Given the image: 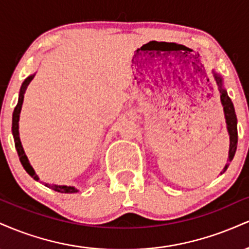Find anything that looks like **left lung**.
Masks as SVG:
<instances>
[{
	"instance_id": "1",
	"label": "left lung",
	"mask_w": 249,
	"mask_h": 249,
	"mask_svg": "<svg viewBox=\"0 0 249 249\" xmlns=\"http://www.w3.org/2000/svg\"><path fill=\"white\" fill-rule=\"evenodd\" d=\"M214 79H215L216 84L219 87L220 91V99H221V104L224 107V113H225V119L226 124H227V130L228 133H230V152H228V161H232L234 158V154H235L236 151V145H238V119H236L235 110H234V105L231 98L227 95V91L225 90L224 87H222V78L220 75L215 73L213 71ZM230 165V164H228ZM228 165H226L224 170L221 171V174L227 170Z\"/></svg>"
}]
</instances>
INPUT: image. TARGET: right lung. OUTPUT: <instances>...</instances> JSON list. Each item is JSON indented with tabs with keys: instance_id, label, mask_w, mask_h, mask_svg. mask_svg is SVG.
I'll use <instances>...</instances> for the list:
<instances>
[{
	"instance_id": "right-lung-1",
	"label": "right lung",
	"mask_w": 249,
	"mask_h": 249,
	"mask_svg": "<svg viewBox=\"0 0 249 249\" xmlns=\"http://www.w3.org/2000/svg\"><path fill=\"white\" fill-rule=\"evenodd\" d=\"M35 77V73L34 75H30L29 77L25 78V81L22 83V87L21 90H19V96H18V103H17L16 107L14 108V113H13V127H11V131H13V136H14V141H15V147L17 150V153H18L19 157V161H21L22 166L24 167V170L27 171L28 174L34 178L35 180L38 181L39 178L38 176L35 173L34 171L33 166L30 165L29 160H28L27 156H25L23 146H22L21 141H19V133H18V121H19V113H21V108H22V104H23V98H24V93L25 90H27L28 85L29 83L33 81V78ZM45 186L51 188V190L57 191V192H61V193H75L78 192V190L75 188L73 186H64V185H53V184H45Z\"/></svg>"
}]
</instances>
